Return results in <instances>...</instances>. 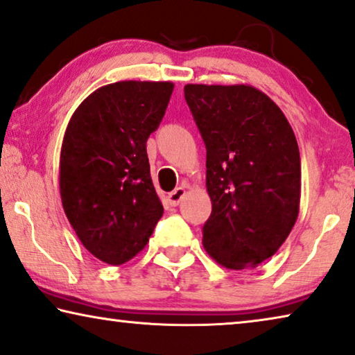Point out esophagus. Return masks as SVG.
<instances>
[{
  "label": "esophagus",
  "mask_w": 355,
  "mask_h": 355,
  "mask_svg": "<svg viewBox=\"0 0 355 355\" xmlns=\"http://www.w3.org/2000/svg\"><path fill=\"white\" fill-rule=\"evenodd\" d=\"M184 194H187V189H184L183 187L175 188V189H173L172 193H168V196H167L168 204H171V205H173V207H175V205H178V204H180V200H182V199L184 198Z\"/></svg>",
  "instance_id": "1"
}]
</instances>
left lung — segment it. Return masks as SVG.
I'll list each match as a JSON object with an SVG mask.
<instances>
[{
  "label": "left lung",
  "instance_id": "obj_1",
  "mask_svg": "<svg viewBox=\"0 0 355 355\" xmlns=\"http://www.w3.org/2000/svg\"><path fill=\"white\" fill-rule=\"evenodd\" d=\"M184 98L207 148L205 252L228 269L255 268L279 250L300 214L301 161L292 125L248 84H187Z\"/></svg>",
  "mask_w": 355,
  "mask_h": 355
}]
</instances>
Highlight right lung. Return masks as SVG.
<instances>
[{"label":"right lung","mask_w":355,"mask_h":355,"mask_svg":"<svg viewBox=\"0 0 355 355\" xmlns=\"http://www.w3.org/2000/svg\"><path fill=\"white\" fill-rule=\"evenodd\" d=\"M173 91L168 81H119L94 91L73 113L60 151V198L81 244L123 264L144 250L164 214L146 140Z\"/></svg>","instance_id":"obj_1"}]
</instances>
